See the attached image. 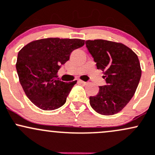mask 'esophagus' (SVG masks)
I'll use <instances>...</instances> for the list:
<instances>
[{
  "label": "esophagus",
  "mask_w": 155,
  "mask_h": 155,
  "mask_svg": "<svg viewBox=\"0 0 155 155\" xmlns=\"http://www.w3.org/2000/svg\"><path fill=\"white\" fill-rule=\"evenodd\" d=\"M79 82L81 83H82V84H83V85H86V84H88V82H85V81H81V80H80L79 81Z\"/></svg>",
  "instance_id": "34e87169"
}]
</instances>
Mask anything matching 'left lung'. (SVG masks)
<instances>
[{
  "label": "left lung",
  "instance_id": "1",
  "mask_svg": "<svg viewBox=\"0 0 155 155\" xmlns=\"http://www.w3.org/2000/svg\"><path fill=\"white\" fill-rule=\"evenodd\" d=\"M86 45L106 82L97 95L89 97L90 105L102 115L117 114L130 102L138 86L141 69L138 56L121 43L95 39L87 40Z\"/></svg>",
  "mask_w": 155,
  "mask_h": 155
}]
</instances>
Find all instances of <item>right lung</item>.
Listing matches in <instances>:
<instances>
[{
  "label": "right lung",
  "instance_id": "right-lung-1",
  "mask_svg": "<svg viewBox=\"0 0 155 155\" xmlns=\"http://www.w3.org/2000/svg\"><path fill=\"white\" fill-rule=\"evenodd\" d=\"M85 41L48 38L31 41L18 53L16 69L26 96L40 109L53 110L65 104L77 81L57 80V72L69 61L71 53Z\"/></svg>",
  "mask_w": 155,
  "mask_h": 155
}]
</instances>
